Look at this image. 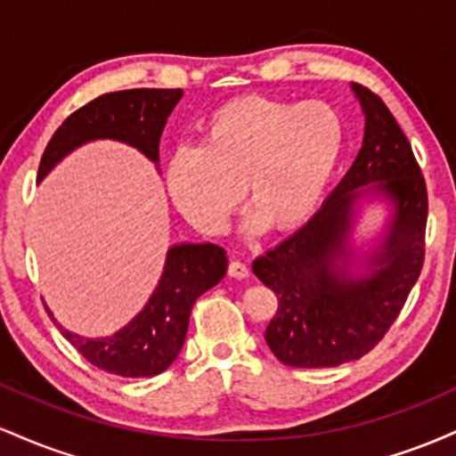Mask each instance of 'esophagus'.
Masks as SVG:
<instances>
[{"mask_svg":"<svg viewBox=\"0 0 456 456\" xmlns=\"http://www.w3.org/2000/svg\"><path fill=\"white\" fill-rule=\"evenodd\" d=\"M248 265L242 264V261L233 259L232 264H229V276H233V279H248Z\"/></svg>","mask_w":456,"mask_h":456,"instance_id":"1","label":"esophagus"}]
</instances>
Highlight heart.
Here are the masks:
<instances>
[{
    "label": "heart",
    "instance_id": "1",
    "mask_svg": "<svg viewBox=\"0 0 456 456\" xmlns=\"http://www.w3.org/2000/svg\"><path fill=\"white\" fill-rule=\"evenodd\" d=\"M345 148L343 119L323 101L240 96L214 109L199 148L167 160L165 184L188 223L221 233L244 195L246 232H289L308 221L328 191Z\"/></svg>",
    "mask_w": 456,
    "mask_h": 456
}]
</instances>
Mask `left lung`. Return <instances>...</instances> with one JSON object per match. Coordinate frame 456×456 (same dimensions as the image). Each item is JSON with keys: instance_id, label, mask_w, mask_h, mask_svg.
<instances>
[{"instance_id": "left-lung-1", "label": "left lung", "mask_w": 456, "mask_h": 456, "mask_svg": "<svg viewBox=\"0 0 456 456\" xmlns=\"http://www.w3.org/2000/svg\"><path fill=\"white\" fill-rule=\"evenodd\" d=\"M364 115L362 148L315 216L253 261L279 296L265 343L282 364L326 369L362 358L399 317L425 261L427 186L410 141L379 96L352 83ZM389 218L370 249L353 232L364 202Z\"/></svg>"}]
</instances>
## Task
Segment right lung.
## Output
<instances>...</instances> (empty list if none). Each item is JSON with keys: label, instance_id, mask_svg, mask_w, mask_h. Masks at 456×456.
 <instances>
[{"label": "right lung", "instance_id": "right-lung-1", "mask_svg": "<svg viewBox=\"0 0 456 456\" xmlns=\"http://www.w3.org/2000/svg\"><path fill=\"white\" fill-rule=\"evenodd\" d=\"M184 96L182 90H124L98 96L55 130L38 167V184L68 154L111 139L139 150L159 167V143L167 118ZM227 274V253L212 242H180L167 250L165 268L150 300L124 328L101 338L70 332L51 319L72 347L98 369L119 378H154L174 364L184 345L188 317L197 297Z\"/></svg>", "mask_w": 456, "mask_h": 456}]
</instances>
